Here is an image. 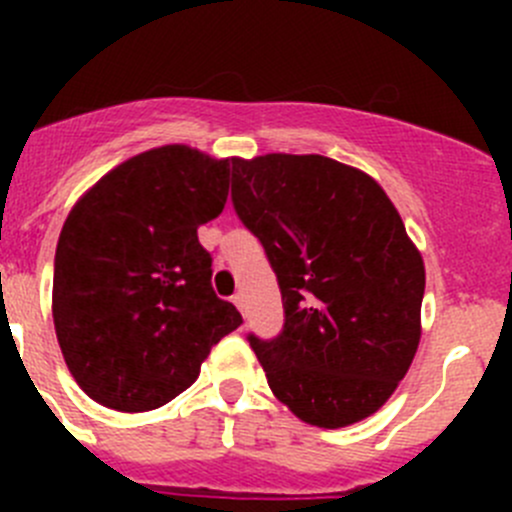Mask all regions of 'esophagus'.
Here are the masks:
<instances>
[{"instance_id":"esophagus-1","label":"esophagus","mask_w":512,"mask_h":512,"mask_svg":"<svg viewBox=\"0 0 512 512\" xmlns=\"http://www.w3.org/2000/svg\"><path fill=\"white\" fill-rule=\"evenodd\" d=\"M232 302H235V307H237V309H240V312H242V314H247L245 294H242V292H235V294H232Z\"/></svg>"}]
</instances>
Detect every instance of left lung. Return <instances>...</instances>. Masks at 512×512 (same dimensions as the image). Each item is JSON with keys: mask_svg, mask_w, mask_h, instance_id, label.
I'll list each match as a JSON object with an SVG mask.
<instances>
[{"mask_svg": "<svg viewBox=\"0 0 512 512\" xmlns=\"http://www.w3.org/2000/svg\"><path fill=\"white\" fill-rule=\"evenodd\" d=\"M232 208L280 285L275 339L247 334L272 394L312 426L386 404L421 339L423 260L376 180L324 156L232 160Z\"/></svg>", "mask_w": 512, "mask_h": 512, "instance_id": "left-lung-1", "label": "left lung"}]
</instances>
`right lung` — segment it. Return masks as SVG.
<instances>
[{
    "label": "right lung",
    "instance_id": "add662e5",
    "mask_svg": "<svg viewBox=\"0 0 512 512\" xmlns=\"http://www.w3.org/2000/svg\"><path fill=\"white\" fill-rule=\"evenodd\" d=\"M230 160L163 146L126 160L76 203L54 257V327L76 384L116 411L183 394L242 324L215 294L198 227L218 218Z\"/></svg>",
    "mask_w": 512,
    "mask_h": 512
}]
</instances>
